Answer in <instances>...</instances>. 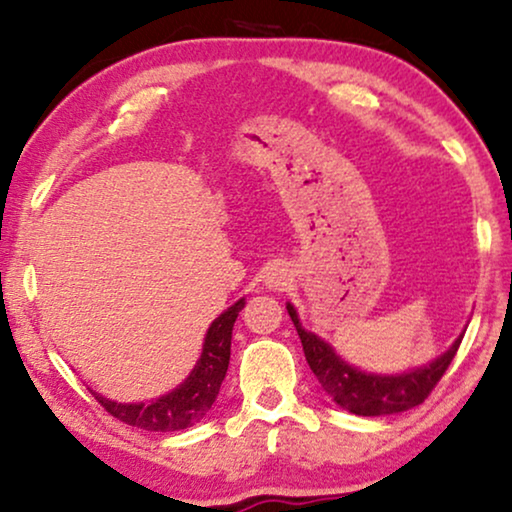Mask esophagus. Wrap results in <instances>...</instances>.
<instances>
[{
    "label": "esophagus",
    "mask_w": 512,
    "mask_h": 512,
    "mask_svg": "<svg viewBox=\"0 0 512 512\" xmlns=\"http://www.w3.org/2000/svg\"><path fill=\"white\" fill-rule=\"evenodd\" d=\"M279 282H282V279L277 277V272H272V275L268 277V286H279Z\"/></svg>",
    "instance_id": "obj_1"
}]
</instances>
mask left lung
I'll return each mask as SVG.
<instances>
[{
    "label": "left lung",
    "mask_w": 512,
    "mask_h": 512,
    "mask_svg": "<svg viewBox=\"0 0 512 512\" xmlns=\"http://www.w3.org/2000/svg\"><path fill=\"white\" fill-rule=\"evenodd\" d=\"M286 310H289V317L300 335V342H303L305 359L326 394L340 408L363 417L394 415V412L410 410L424 403V398H429L440 377L445 375L447 366H450L461 345V338H464V335H459L454 345L443 356H438L436 361H431L429 366L408 370V373L401 375H375L349 366L347 361H342L335 354V349L328 342L321 340L319 335L305 331L291 303L286 305Z\"/></svg>",
    "instance_id": "obj_1"
}]
</instances>
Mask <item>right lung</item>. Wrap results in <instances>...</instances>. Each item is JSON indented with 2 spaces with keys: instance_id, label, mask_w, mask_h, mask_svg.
I'll return each instance as SVG.
<instances>
[{
  "instance_id": "right-lung-1",
  "label": "right lung",
  "mask_w": 512,
  "mask_h": 512,
  "mask_svg": "<svg viewBox=\"0 0 512 512\" xmlns=\"http://www.w3.org/2000/svg\"><path fill=\"white\" fill-rule=\"evenodd\" d=\"M244 307V298L237 300L233 307H228L214 324L209 326L205 335L202 354L191 375L184 384L170 394L156 398L149 403H116L100 394L93 396L111 417L121 422L137 426L146 431H181L200 422L202 417L212 410V403L219 396L221 382L226 377L230 363V338H233V326L240 310Z\"/></svg>"
}]
</instances>
